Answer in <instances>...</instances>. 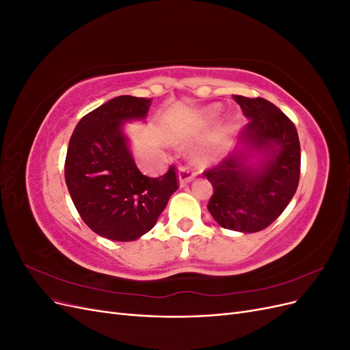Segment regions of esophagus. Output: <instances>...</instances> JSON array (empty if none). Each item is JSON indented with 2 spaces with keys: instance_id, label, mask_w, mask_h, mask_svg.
I'll return each mask as SVG.
<instances>
[{
  "instance_id": "1",
  "label": "esophagus",
  "mask_w": 350,
  "mask_h": 350,
  "mask_svg": "<svg viewBox=\"0 0 350 350\" xmlns=\"http://www.w3.org/2000/svg\"><path fill=\"white\" fill-rule=\"evenodd\" d=\"M197 172H194L193 169H189L188 166H181L178 169V179H179V185L184 187L188 183H191L193 179L196 178Z\"/></svg>"
}]
</instances>
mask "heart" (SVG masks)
I'll return each instance as SVG.
<instances>
[{"mask_svg":"<svg viewBox=\"0 0 350 350\" xmlns=\"http://www.w3.org/2000/svg\"><path fill=\"white\" fill-rule=\"evenodd\" d=\"M216 113H217V109L213 108V109H210V111H206L203 115H200L198 118H196L191 124H189V126L187 129V135L197 137V135L204 134L210 129V125L213 124ZM226 139H228V131L217 133L213 137V140H211L210 146H208L207 154L208 156H215L217 153V150H220V147L224 146Z\"/></svg>","mask_w":350,"mask_h":350,"instance_id":"1","label":"heart"}]
</instances>
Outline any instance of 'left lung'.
I'll list each match as a JSON object with an SVG mask.
<instances>
[{
  "label": "left lung",
  "instance_id": "1",
  "mask_svg": "<svg viewBox=\"0 0 350 350\" xmlns=\"http://www.w3.org/2000/svg\"><path fill=\"white\" fill-rule=\"evenodd\" d=\"M250 122L238 147L203 175L213 185L207 208L217 224L252 234L266 229L289 204L299 184L301 146L293 122L262 98L234 94ZM262 157L257 164L254 155Z\"/></svg>",
  "mask_w": 350,
  "mask_h": 350
}]
</instances>
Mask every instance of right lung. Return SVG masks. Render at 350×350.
<instances>
[{
  "mask_svg": "<svg viewBox=\"0 0 350 350\" xmlns=\"http://www.w3.org/2000/svg\"><path fill=\"white\" fill-rule=\"evenodd\" d=\"M152 99L113 98L84 115L74 130L66 157V183L74 206L94 234L134 241L147 234L178 189L175 167L149 178L135 166L125 121L144 120Z\"/></svg>",
  "mask_w": 350,
  "mask_h": 350,
  "instance_id": "add662e5",
  "label": "right lung"
}]
</instances>
